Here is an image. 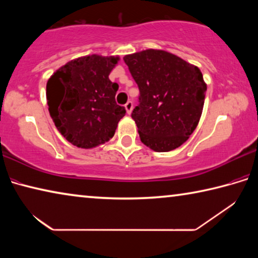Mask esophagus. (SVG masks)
I'll use <instances>...</instances> for the list:
<instances>
[{"label": "esophagus", "mask_w": 258, "mask_h": 258, "mask_svg": "<svg viewBox=\"0 0 258 258\" xmlns=\"http://www.w3.org/2000/svg\"><path fill=\"white\" fill-rule=\"evenodd\" d=\"M125 109H126V112H127V115H131V112H132V110H133L132 101H128L127 103L125 104Z\"/></svg>", "instance_id": "esophagus-1"}]
</instances>
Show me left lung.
Segmentation results:
<instances>
[{
	"mask_svg": "<svg viewBox=\"0 0 258 258\" xmlns=\"http://www.w3.org/2000/svg\"><path fill=\"white\" fill-rule=\"evenodd\" d=\"M124 61L140 90L132 118L141 142L157 152L182 146L203 113L207 84L200 69L157 49L127 54Z\"/></svg>",
	"mask_w": 258,
	"mask_h": 258,
	"instance_id": "obj_1",
	"label": "left lung"
}]
</instances>
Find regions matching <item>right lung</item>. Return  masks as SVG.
I'll use <instances>...</instances> for the list:
<instances>
[{
	"label": "right lung",
	"instance_id": "obj_1",
	"mask_svg": "<svg viewBox=\"0 0 258 258\" xmlns=\"http://www.w3.org/2000/svg\"><path fill=\"white\" fill-rule=\"evenodd\" d=\"M118 55L90 54L68 61L46 83L49 112L61 135L82 149L104 145L125 108L115 101L118 84L109 80Z\"/></svg>",
	"mask_w": 258,
	"mask_h": 258
}]
</instances>
